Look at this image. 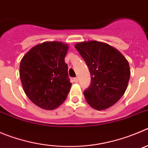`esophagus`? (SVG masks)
<instances>
[{
    "label": "esophagus",
    "instance_id": "obj_1",
    "mask_svg": "<svg viewBox=\"0 0 148 148\" xmlns=\"http://www.w3.org/2000/svg\"><path fill=\"white\" fill-rule=\"evenodd\" d=\"M74 82H78V81H79V77H75V78L74 79Z\"/></svg>",
    "mask_w": 148,
    "mask_h": 148
}]
</instances>
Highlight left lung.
<instances>
[{
    "label": "left lung",
    "instance_id": "1",
    "mask_svg": "<svg viewBox=\"0 0 148 148\" xmlns=\"http://www.w3.org/2000/svg\"><path fill=\"white\" fill-rule=\"evenodd\" d=\"M75 48L91 76L90 85L84 91L88 104L97 110L114 105L128 87L131 74L128 60L118 49L100 41L77 43Z\"/></svg>",
    "mask_w": 148,
    "mask_h": 148
}]
</instances>
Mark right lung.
<instances>
[{"instance_id":"add662e5","label":"right lung","mask_w":148,"mask_h":148,"mask_svg":"<svg viewBox=\"0 0 148 148\" xmlns=\"http://www.w3.org/2000/svg\"><path fill=\"white\" fill-rule=\"evenodd\" d=\"M69 46L59 41L36 45L23 56L20 77L26 96L38 107L47 110L64 102L71 89L65 57Z\"/></svg>"}]
</instances>
